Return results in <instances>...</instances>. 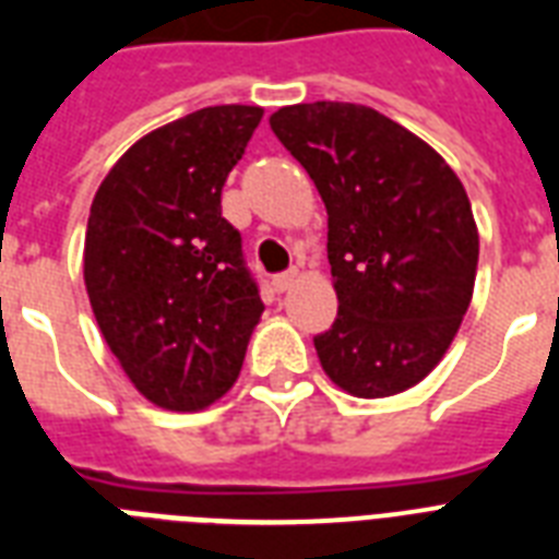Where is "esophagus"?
Wrapping results in <instances>:
<instances>
[{
    "label": "esophagus",
    "instance_id": "obj_1",
    "mask_svg": "<svg viewBox=\"0 0 559 559\" xmlns=\"http://www.w3.org/2000/svg\"><path fill=\"white\" fill-rule=\"evenodd\" d=\"M298 278V270H287V272H278L275 278H272V287L278 289V293H284V289H289L293 284H296Z\"/></svg>",
    "mask_w": 559,
    "mask_h": 559
}]
</instances>
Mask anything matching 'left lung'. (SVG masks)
I'll return each mask as SVG.
<instances>
[{
  "label": "left lung",
  "instance_id": "left-lung-1",
  "mask_svg": "<svg viewBox=\"0 0 559 559\" xmlns=\"http://www.w3.org/2000/svg\"><path fill=\"white\" fill-rule=\"evenodd\" d=\"M270 127L328 209L340 313L313 336L324 373L357 397L412 389L441 362L473 298L467 191L424 139L362 104H296Z\"/></svg>",
  "mask_w": 559,
  "mask_h": 559
}]
</instances>
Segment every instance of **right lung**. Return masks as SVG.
<instances>
[{"label":"right lung","mask_w":559,"mask_h":559,"mask_svg":"<svg viewBox=\"0 0 559 559\" xmlns=\"http://www.w3.org/2000/svg\"><path fill=\"white\" fill-rule=\"evenodd\" d=\"M261 107H205L153 130L92 200L83 278L92 313L144 397L197 412L223 397L263 313L223 186Z\"/></svg>","instance_id":"1"}]
</instances>
